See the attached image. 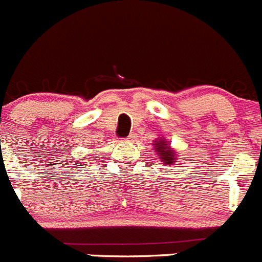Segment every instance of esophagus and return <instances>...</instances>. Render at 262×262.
Segmentation results:
<instances>
[{"mask_svg":"<svg viewBox=\"0 0 262 262\" xmlns=\"http://www.w3.org/2000/svg\"><path fill=\"white\" fill-rule=\"evenodd\" d=\"M125 140L128 141V142H132V141H134V140H136V134H130V136H128V137H126Z\"/></svg>","mask_w":262,"mask_h":262,"instance_id":"1","label":"esophagus"}]
</instances>
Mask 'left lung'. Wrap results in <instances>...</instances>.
<instances>
[{"instance_id": "1", "label": "left lung", "mask_w": 262, "mask_h": 262, "mask_svg": "<svg viewBox=\"0 0 262 262\" xmlns=\"http://www.w3.org/2000/svg\"><path fill=\"white\" fill-rule=\"evenodd\" d=\"M155 147H157V151L158 154H159L160 159L164 160V163L167 164V166H171V164L175 163V151L173 150H169V148H167L166 146V141L164 140H160L159 142H155Z\"/></svg>"}]
</instances>
